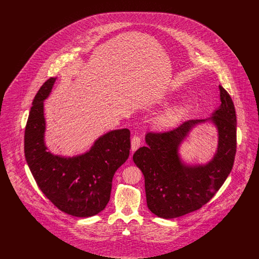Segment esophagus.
<instances>
[{
  "instance_id": "esophagus-1",
  "label": "esophagus",
  "mask_w": 259,
  "mask_h": 259,
  "mask_svg": "<svg viewBox=\"0 0 259 259\" xmlns=\"http://www.w3.org/2000/svg\"><path fill=\"white\" fill-rule=\"evenodd\" d=\"M141 145H142L141 138L138 137V136H134L131 140V150H132V152H134L138 148H140Z\"/></svg>"
}]
</instances>
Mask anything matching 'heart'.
Masks as SVG:
<instances>
[{"label":"heart","mask_w":259,"mask_h":259,"mask_svg":"<svg viewBox=\"0 0 259 259\" xmlns=\"http://www.w3.org/2000/svg\"><path fill=\"white\" fill-rule=\"evenodd\" d=\"M185 114V106L183 104H177L160 113L156 119V123L161 128H169L179 123L184 118Z\"/></svg>","instance_id":"obj_1"}]
</instances>
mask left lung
I'll return each mask as SVG.
<instances>
[{
  "label": "left lung",
  "instance_id": "left-lung-1",
  "mask_svg": "<svg viewBox=\"0 0 259 259\" xmlns=\"http://www.w3.org/2000/svg\"><path fill=\"white\" fill-rule=\"evenodd\" d=\"M221 106L209 118L191 119L163 133H148L146 147L133 155L145 178L147 205L162 219H175L203 207L222 187L232 170L236 154L237 119L234 104L220 85ZM211 123L217 129L218 148L206 163H186L179 153L193 127Z\"/></svg>",
  "mask_w": 259,
  "mask_h": 259
}]
</instances>
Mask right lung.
<instances>
[{"mask_svg": "<svg viewBox=\"0 0 259 259\" xmlns=\"http://www.w3.org/2000/svg\"><path fill=\"white\" fill-rule=\"evenodd\" d=\"M57 77L49 78L35 96L26 124L25 158L37 186L58 209L74 217H93L106 208L115 171L128 159L130 131L111 130L87 151L63 156L49 151L44 102Z\"/></svg>", "mask_w": 259, "mask_h": 259, "instance_id": "obj_1", "label": "right lung"}]
</instances>
